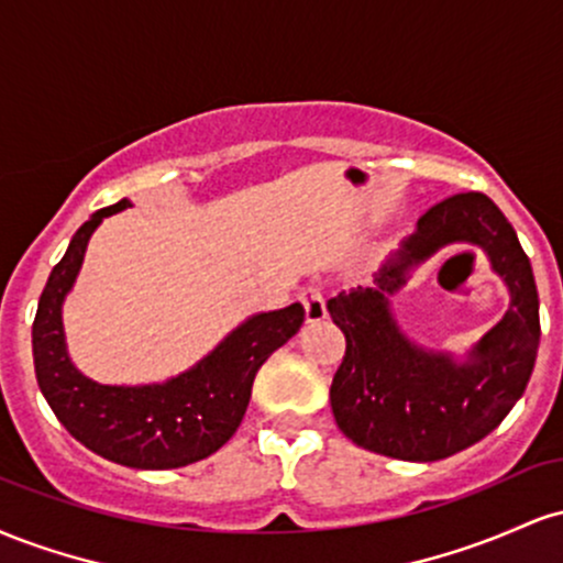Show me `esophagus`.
<instances>
[{"label": "esophagus", "mask_w": 563, "mask_h": 563, "mask_svg": "<svg viewBox=\"0 0 563 563\" xmlns=\"http://www.w3.org/2000/svg\"><path fill=\"white\" fill-rule=\"evenodd\" d=\"M299 301L303 303V312H307L309 322H320L325 320V290L320 286H307L301 288Z\"/></svg>", "instance_id": "1"}]
</instances>
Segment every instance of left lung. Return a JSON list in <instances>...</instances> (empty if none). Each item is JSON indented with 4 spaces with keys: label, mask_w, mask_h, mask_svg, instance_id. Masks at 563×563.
<instances>
[{
    "label": "left lung",
    "mask_w": 563,
    "mask_h": 563,
    "mask_svg": "<svg viewBox=\"0 0 563 563\" xmlns=\"http://www.w3.org/2000/svg\"><path fill=\"white\" fill-rule=\"evenodd\" d=\"M455 240L482 244L511 290L507 318L463 366L412 347L385 299L412 263ZM328 312L346 339L331 384L335 423L357 448L397 461H442L487 437L525 394L538 357L532 267L508 219L484 192H457L431 206L416 235L384 264L376 288L341 290Z\"/></svg>",
    "instance_id": "8db88e82"
}]
</instances>
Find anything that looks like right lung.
<instances>
[{
    "instance_id": "1",
    "label": "right lung",
    "mask_w": 563,
    "mask_h": 563,
    "mask_svg": "<svg viewBox=\"0 0 563 563\" xmlns=\"http://www.w3.org/2000/svg\"><path fill=\"white\" fill-rule=\"evenodd\" d=\"M129 200L108 206L76 230L38 296L31 331L38 389L57 421L87 450L129 468L164 471L209 457L243 421L251 386L264 360L301 328L303 307L245 320L206 360L183 376L153 386H102L70 365L60 307L84 262L89 235Z\"/></svg>"
}]
</instances>
